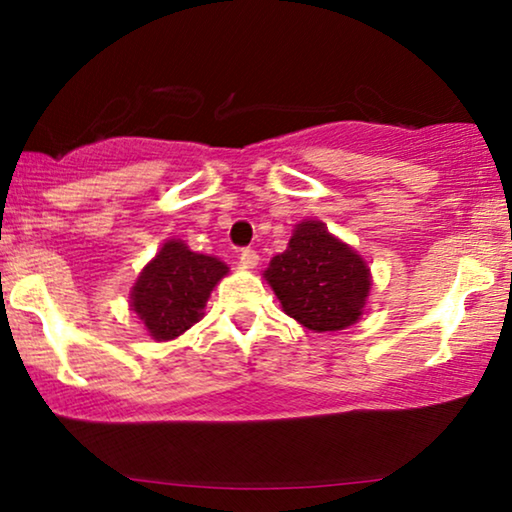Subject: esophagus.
Wrapping results in <instances>:
<instances>
[{"label":"esophagus","instance_id":"34e87169","mask_svg":"<svg viewBox=\"0 0 512 512\" xmlns=\"http://www.w3.org/2000/svg\"><path fill=\"white\" fill-rule=\"evenodd\" d=\"M258 261H261V258H258V251H254V249H242L240 263L244 265V268H256Z\"/></svg>","mask_w":512,"mask_h":512}]
</instances>
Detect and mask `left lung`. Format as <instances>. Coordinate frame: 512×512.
<instances>
[{
  "label": "left lung",
  "mask_w": 512,
  "mask_h": 512,
  "mask_svg": "<svg viewBox=\"0 0 512 512\" xmlns=\"http://www.w3.org/2000/svg\"><path fill=\"white\" fill-rule=\"evenodd\" d=\"M263 277L282 310L317 333L356 324L370 293L366 261L321 221L298 223L289 247L272 258Z\"/></svg>",
  "instance_id": "1"
}]
</instances>
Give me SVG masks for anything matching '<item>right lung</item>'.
I'll list each match as a JSON object with an SVG mask.
<instances>
[{"instance_id":"right-lung-1","label":"right lung","mask_w":512,"mask_h":512,"mask_svg":"<svg viewBox=\"0 0 512 512\" xmlns=\"http://www.w3.org/2000/svg\"><path fill=\"white\" fill-rule=\"evenodd\" d=\"M226 275L228 265L219 258L195 254L181 240H167L139 272L130 307L153 340H174L198 324L209 293Z\"/></svg>"}]
</instances>
